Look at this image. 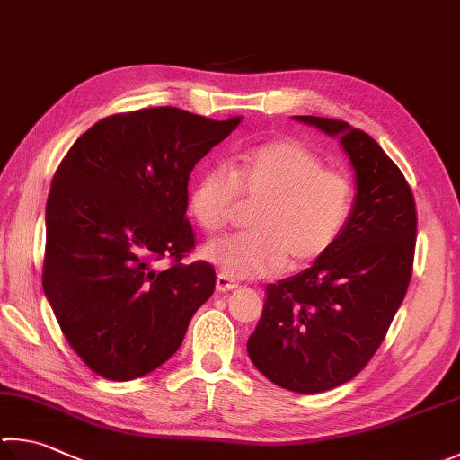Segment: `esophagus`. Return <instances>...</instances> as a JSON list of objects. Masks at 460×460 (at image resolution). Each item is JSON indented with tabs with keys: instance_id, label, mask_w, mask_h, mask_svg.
Listing matches in <instances>:
<instances>
[{
	"instance_id": "esophagus-1",
	"label": "esophagus",
	"mask_w": 460,
	"mask_h": 460,
	"mask_svg": "<svg viewBox=\"0 0 460 460\" xmlns=\"http://www.w3.org/2000/svg\"><path fill=\"white\" fill-rule=\"evenodd\" d=\"M234 288H238V282L232 280L230 276H226V274L216 276V292L222 294V292H230Z\"/></svg>"
}]
</instances>
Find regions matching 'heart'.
<instances>
[{"label":"heart","instance_id":"b5f03b06","mask_svg":"<svg viewBox=\"0 0 460 460\" xmlns=\"http://www.w3.org/2000/svg\"><path fill=\"white\" fill-rule=\"evenodd\" d=\"M238 200L254 202L246 214L250 230L214 240L202 252L232 279H262L284 264L296 270L316 262L336 244L352 216L354 184L305 144L272 140L240 154L232 174L204 170L188 208L204 232L218 234Z\"/></svg>","mask_w":460,"mask_h":460}]
</instances>
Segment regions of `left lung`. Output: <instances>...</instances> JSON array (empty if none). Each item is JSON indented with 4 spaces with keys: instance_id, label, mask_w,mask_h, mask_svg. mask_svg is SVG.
<instances>
[{
    "instance_id": "left-lung-1",
    "label": "left lung",
    "mask_w": 460,
    "mask_h": 460,
    "mask_svg": "<svg viewBox=\"0 0 460 460\" xmlns=\"http://www.w3.org/2000/svg\"><path fill=\"white\" fill-rule=\"evenodd\" d=\"M294 119L341 137L357 198L323 258L266 286L248 357L274 385L312 394L349 383L383 344L412 276L417 206L402 172L362 129L332 118Z\"/></svg>"
}]
</instances>
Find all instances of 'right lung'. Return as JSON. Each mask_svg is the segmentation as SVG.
<instances>
[{"label":"right lung","instance_id":"obj_1","mask_svg":"<svg viewBox=\"0 0 460 460\" xmlns=\"http://www.w3.org/2000/svg\"><path fill=\"white\" fill-rule=\"evenodd\" d=\"M242 118L146 108L100 119L56 170L46 206L43 292L66 341L108 380H132L174 354L212 296L214 266L184 264L190 172ZM162 257L171 266L160 271Z\"/></svg>","mask_w":460,"mask_h":460}]
</instances>
